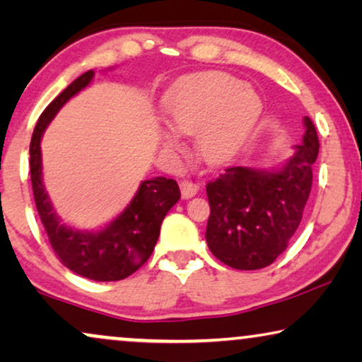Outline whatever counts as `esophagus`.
<instances>
[{
  "instance_id": "34e87169",
  "label": "esophagus",
  "mask_w": 362,
  "mask_h": 362,
  "mask_svg": "<svg viewBox=\"0 0 362 362\" xmlns=\"http://www.w3.org/2000/svg\"><path fill=\"white\" fill-rule=\"evenodd\" d=\"M180 187H181V196H182V199H189V197L196 196L197 191H199V186H197L196 182L187 181V180L181 181Z\"/></svg>"
}]
</instances>
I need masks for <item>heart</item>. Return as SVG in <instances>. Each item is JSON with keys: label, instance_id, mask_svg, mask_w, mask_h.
Masks as SVG:
<instances>
[{"label": "heart", "instance_id": "b5f03b06", "mask_svg": "<svg viewBox=\"0 0 362 362\" xmlns=\"http://www.w3.org/2000/svg\"><path fill=\"white\" fill-rule=\"evenodd\" d=\"M166 151L180 150L175 135H196V151L206 165L230 161L250 135L260 115V100L239 78L221 72L199 74L173 88L163 100Z\"/></svg>", "mask_w": 362, "mask_h": 362}]
</instances>
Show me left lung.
I'll list each match as a JSON object with an SVG mask.
<instances>
[{"label":"left lung","mask_w":362,"mask_h":362,"mask_svg":"<svg viewBox=\"0 0 362 362\" xmlns=\"http://www.w3.org/2000/svg\"><path fill=\"white\" fill-rule=\"evenodd\" d=\"M303 123V141L280 170L232 166L207 182L206 242L222 264L237 270L264 269L298 229L320 150L313 122L305 117Z\"/></svg>","instance_id":"1"}]
</instances>
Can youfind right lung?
<instances>
[{
	"label": "right lung",
	"instance_id": "obj_1",
	"mask_svg": "<svg viewBox=\"0 0 362 362\" xmlns=\"http://www.w3.org/2000/svg\"><path fill=\"white\" fill-rule=\"evenodd\" d=\"M92 77L93 71L77 77L39 117L29 145V168L39 217L59 260L86 279L117 281L135 274L150 259L160 237L161 222L168 211L180 201L181 192L175 180L151 177L141 181L130 204L103 229L88 232L62 224L42 182L41 138L57 112L69 98L86 88Z\"/></svg>",
	"mask_w": 362,
	"mask_h": 362
}]
</instances>
